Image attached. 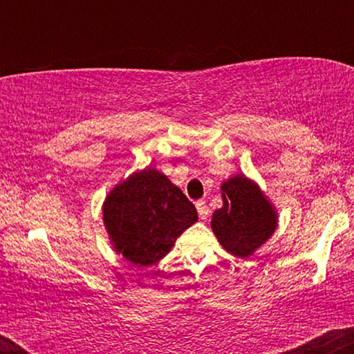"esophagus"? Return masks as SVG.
Wrapping results in <instances>:
<instances>
[{"mask_svg":"<svg viewBox=\"0 0 354 354\" xmlns=\"http://www.w3.org/2000/svg\"><path fill=\"white\" fill-rule=\"evenodd\" d=\"M196 209H198V214H200L201 219L208 218V206H206L205 201H203V200L196 201Z\"/></svg>","mask_w":354,"mask_h":354,"instance_id":"obj_1","label":"esophagus"}]
</instances>
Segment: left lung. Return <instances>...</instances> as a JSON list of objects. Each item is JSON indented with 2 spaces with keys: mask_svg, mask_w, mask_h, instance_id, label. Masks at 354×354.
Returning <instances> with one entry per match:
<instances>
[{
  "mask_svg": "<svg viewBox=\"0 0 354 354\" xmlns=\"http://www.w3.org/2000/svg\"><path fill=\"white\" fill-rule=\"evenodd\" d=\"M221 194L223 208L213 213L211 228L228 253L248 258L274 233L278 216L258 185L243 174L223 183Z\"/></svg>",
  "mask_w": 354,
  "mask_h": 354,
  "instance_id": "obj_1",
  "label": "left lung"
}]
</instances>
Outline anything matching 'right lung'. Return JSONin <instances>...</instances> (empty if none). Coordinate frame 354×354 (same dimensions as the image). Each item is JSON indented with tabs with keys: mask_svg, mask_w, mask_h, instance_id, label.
Instances as JSON below:
<instances>
[{
	"mask_svg": "<svg viewBox=\"0 0 354 354\" xmlns=\"http://www.w3.org/2000/svg\"><path fill=\"white\" fill-rule=\"evenodd\" d=\"M103 221L118 253L133 265L149 266L169 253L198 213L163 173L146 168L108 194Z\"/></svg>",
	"mask_w": 354,
	"mask_h": 354,
	"instance_id": "right-lung-1",
	"label": "right lung"
}]
</instances>
